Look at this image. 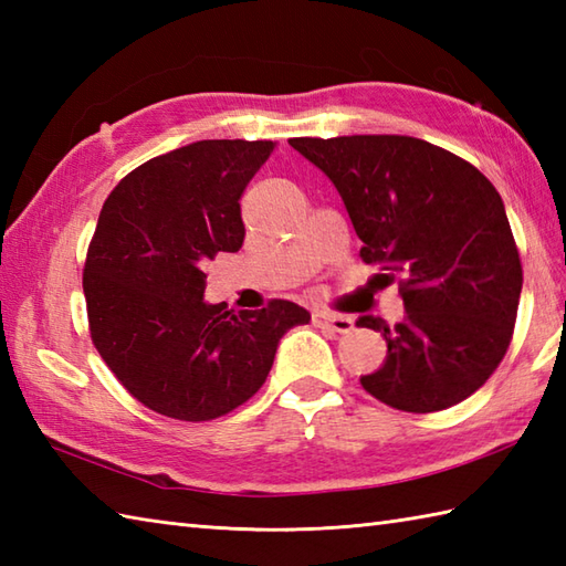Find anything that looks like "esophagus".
<instances>
[{"instance_id":"esophagus-1","label":"esophagus","mask_w":566,"mask_h":566,"mask_svg":"<svg viewBox=\"0 0 566 566\" xmlns=\"http://www.w3.org/2000/svg\"><path fill=\"white\" fill-rule=\"evenodd\" d=\"M314 326L328 328L333 333H350L355 328V321L350 316L326 314V311H316V314H314Z\"/></svg>"}]
</instances>
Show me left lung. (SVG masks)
<instances>
[{"label":"left lung","instance_id":"obj_1","mask_svg":"<svg viewBox=\"0 0 566 566\" xmlns=\"http://www.w3.org/2000/svg\"><path fill=\"white\" fill-rule=\"evenodd\" d=\"M345 203L359 258L399 282L406 316H377L387 359L363 387L391 408L432 413L472 396L509 350L523 268L501 195L474 165L411 136L292 138Z\"/></svg>","mask_w":566,"mask_h":566}]
</instances>
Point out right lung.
Here are the masks:
<instances>
[{"label": "right lung", "mask_w": 566, "mask_h": 566, "mask_svg": "<svg viewBox=\"0 0 566 566\" xmlns=\"http://www.w3.org/2000/svg\"><path fill=\"white\" fill-rule=\"evenodd\" d=\"M276 143L197 140L126 175L84 262L92 343L130 396L167 418L211 420L268 379L282 335L311 314L274 298L231 314L203 298V268L238 252L240 197Z\"/></svg>", "instance_id": "obj_1"}]
</instances>
